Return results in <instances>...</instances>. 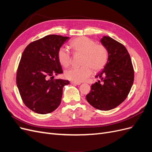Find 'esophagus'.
Wrapping results in <instances>:
<instances>
[{"mask_svg": "<svg viewBox=\"0 0 152 152\" xmlns=\"http://www.w3.org/2000/svg\"><path fill=\"white\" fill-rule=\"evenodd\" d=\"M70 83L72 84H75V85H80V84H81L80 82H74V81H71Z\"/></svg>", "mask_w": 152, "mask_h": 152, "instance_id": "obj_1", "label": "esophagus"}]
</instances>
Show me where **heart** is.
Here are the masks:
<instances>
[{
  "instance_id": "1",
  "label": "heart",
  "mask_w": 152,
  "mask_h": 152,
  "mask_svg": "<svg viewBox=\"0 0 152 152\" xmlns=\"http://www.w3.org/2000/svg\"><path fill=\"white\" fill-rule=\"evenodd\" d=\"M73 53L83 55L82 65L79 68H71L66 70V79L77 82L84 81L92 73V69L95 72H99L104 68L108 60V51L105 46L96 44L94 40L87 37H80L73 40L70 43ZM59 62L64 67L70 65L72 56L68 48L62 46L58 49Z\"/></svg>"
}]
</instances>
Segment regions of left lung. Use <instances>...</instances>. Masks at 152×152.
I'll return each instance as SVG.
<instances>
[{"instance_id": "obj_1", "label": "left lung", "mask_w": 152, "mask_h": 152, "mask_svg": "<svg viewBox=\"0 0 152 152\" xmlns=\"http://www.w3.org/2000/svg\"><path fill=\"white\" fill-rule=\"evenodd\" d=\"M101 42L108 51V60L102 72L95 77L100 80L92 84L86 99L99 110L116 108L126 99L134 82V72L130 55L121 43L108 36Z\"/></svg>"}]
</instances>
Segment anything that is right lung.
Segmentation results:
<instances>
[{"mask_svg": "<svg viewBox=\"0 0 152 152\" xmlns=\"http://www.w3.org/2000/svg\"><path fill=\"white\" fill-rule=\"evenodd\" d=\"M70 37L49 35L25 49L18 65L16 84L24 104L32 111L47 114L60 104L67 80L54 79L63 73L58 51Z\"/></svg>", "mask_w": 152, "mask_h": 152, "instance_id": "right-lung-1", "label": "right lung"}]
</instances>
